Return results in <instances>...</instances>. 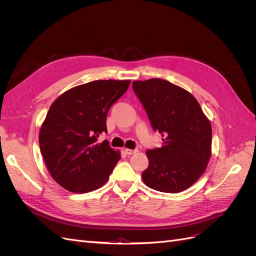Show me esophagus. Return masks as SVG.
<instances>
[{
    "mask_svg": "<svg viewBox=\"0 0 256 256\" xmlns=\"http://www.w3.org/2000/svg\"><path fill=\"white\" fill-rule=\"evenodd\" d=\"M125 152H126L127 154H134L138 152V150H130V148H126V150H125Z\"/></svg>",
    "mask_w": 256,
    "mask_h": 256,
    "instance_id": "34e87169",
    "label": "esophagus"
}]
</instances>
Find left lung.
<instances>
[{"label":"left lung","instance_id":"1","mask_svg":"<svg viewBox=\"0 0 256 256\" xmlns=\"http://www.w3.org/2000/svg\"><path fill=\"white\" fill-rule=\"evenodd\" d=\"M132 88L143 104L162 146L148 150L150 164L142 173L147 187L178 193L191 187L207 168L212 154V125L189 92L164 79L134 81Z\"/></svg>","mask_w":256,"mask_h":256}]
</instances>
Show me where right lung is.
<instances>
[{
    "label": "right lung",
    "mask_w": 256,
    "mask_h": 256,
    "mask_svg": "<svg viewBox=\"0 0 256 256\" xmlns=\"http://www.w3.org/2000/svg\"><path fill=\"white\" fill-rule=\"evenodd\" d=\"M129 83L88 82L65 92L51 104L40 131V147L52 178L66 190L86 193L109 180L120 154L98 138L108 131V112Z\"/></svg>",
    "instance_id": "1"
}]
</instances>
